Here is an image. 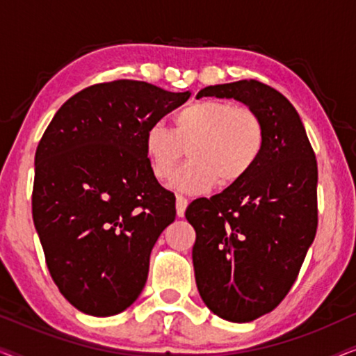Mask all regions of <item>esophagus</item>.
Wrapping results in <instances>:
<instances>
[{
  "mask_svg": "<svg viewBox=\"0 0 356 356\" xmlns=\"http://www.w3.org/2000/svg\"><path fill=\"white\" fill-rule=\"evenodd\" d=\"M186 207H188V199L184 197V196H177V213H178V217H183L184 216V211H186Z\"/></svg>",
  "mask_w": 356,
  "mask_h": 356,
  "instance_id": "esophagus-1",
  "label": "esophagus"
}]
</instances>
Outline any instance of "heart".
<instances>
[{
	"instance_id": "heart-1",
	"label": "heart",
	"mask_w": 356,
	"mask_h": 356,
	"mask_svg": "<svg viewBox=\"0 0 356 356\" xmlns=\"http://www.w3.org/2000/svg\"><path fill=\"white\" fill-rule=\"evenodd\" d=\"M264 143L259 115L225 100L194 102L175 115V129L154 123L144 138L157 179L172 177L189 147L191 160L173 175L172 186L191 194L241 181L259 162Z\"/></svg>"
}]
</instances>
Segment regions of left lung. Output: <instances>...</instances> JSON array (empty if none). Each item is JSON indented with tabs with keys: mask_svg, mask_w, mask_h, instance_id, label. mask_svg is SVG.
<instances>
[{
	"mask_svg": "<svg viewBox=\"0 0 356 356\" xmlns=\"http://www.w3.org/2000/svg\"><path fill=\"white\" fill-rule=\"evenodd\" d=\"M201 97L235 99L259 115L266 143L241 181L186 209L199 295L218 318L250 323L277 308L295 284L318 228V163L295 106L259 81L209 86Z\"/></svg>",
	"mask_w": 356,
	"mask_h": 356,
	"instance_id": "left-lung-1",
	"label": "left lung"
}]
</instances>
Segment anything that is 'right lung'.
Listing matches in <instances>:
<instances>
[{
  "label": "right lung",
  "mask_w": 356,
  "mask_h": 356,
  "mask_svg": "<svg viewBox=\"0 0 356 356\" xmlns=\"http://www.w3.org/2000/svg\"><path fill=\"white\" fill-rule=\"evenodd\" d=\"M189 95L129 79L90 86L61 105L38 143L33 225L53 282L82 313L115 316L144 289L150 251L177 217L145 131Z\"/></svg>",
  "instance_id": "right-lung-1"
}]
</instances>
